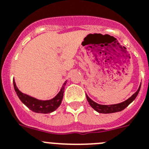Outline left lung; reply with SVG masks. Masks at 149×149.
Instances as JSON below:
<instances>
[{
  "mask_svg": "<svg viewBox=\"0 0 149 149\" xmlns=\"http://www.w3.org/2000/svg\"><path fill=\"white\" fill-rule=\"evenodd\" d=\"M137 94L138 93L136 92L135 94H134L131 96V98L129 99V101H126V103L125 102H123V103H121L120 104H119L112 105H101L95 103V101H93V100L90 99L88 96H86V98H87L88 102H89V104L91 105V107H92L95 110H96L97 112L100 113H116V112L121 111V110H123L124 108H125L129 104V103H131V101L135 98V97H136Z\"/></svg>",
  "mask_w": 149,
  "mask_h": 149,
  "instance_id": "1",
  "label": "left lung"
}]
</instances>
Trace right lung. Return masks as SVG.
I'll list each match as a JSON object with an SVG mask.
<instances>
[{"label":"right lung","instance_id":"add662e5","mask_svg":"<svg viewBox=\"0 0 149 149\" xmlns=\"http://www.w3.org/2000/svg\"><path fill=\"white\" fill-rule=\"evenodd\" d=\"M15 90L22 103L25 104L33 112L38 113H50L56 110L61 104L64 93L63 89H61L60 93L51 100L40 101L21 93L17 88L16 85L15 86Z\"/></svg>","mask_w":149,"mask_h":149}]
</instances>
